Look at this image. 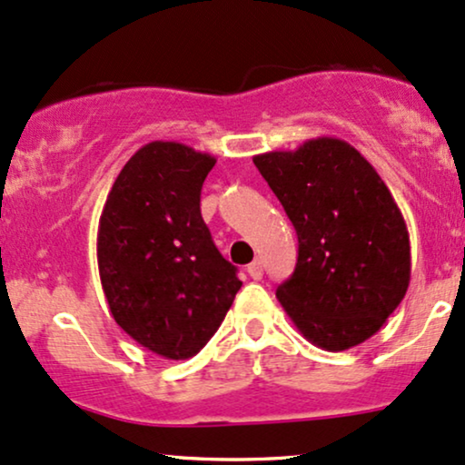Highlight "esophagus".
<instances>
[{
	"mask_svg": "<svg viewBox=\"0 0 465 465\" xmlns=\"http://www.w3.org/2000/svg\"><path fill=\"white\" fill-rule=\"evenodd\" d=\"M247 272H249V277L253 279V282H260L262 275H264V268H262L260 262H253V264L247 266Z\"/></svg>",
	"mask_w": 465,
	"mask_h": 465,
	"instance_id": "1",
	"label": "esophagus"
}]
</instances>
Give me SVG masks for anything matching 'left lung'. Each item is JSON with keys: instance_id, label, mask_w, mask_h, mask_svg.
<instances>
[{"instance_id": "obj_1", "label": "left lung", "mask_w": 465, "mask_h": 465, "mask_svg": "<svg viewBox=\"0 0 465 465\" xmlns=\"http://www.w3.org/2000/svg\"><path fill=\"white\" fill-rule=\"evenodd\" d=\"M253 164L296 229L299 257L277 299L324 351L361 344L388 321L411 277L405 218L379 173L346 141L321 136Z\"/></svg>"}]
</instances>
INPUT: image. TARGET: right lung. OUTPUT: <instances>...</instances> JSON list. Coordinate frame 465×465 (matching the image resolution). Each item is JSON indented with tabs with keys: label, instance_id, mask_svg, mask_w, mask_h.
Instances as JSON below:
<instances>
[{
	"label": "right lung",
	"instance_id": "add662e5",
	"mask_svg": "<svg viewBox=\"0 0 465 465\" xmlns=\"http://www.w3.org/2000/svg\"><path fill=\"white\" fill-rule=\"evenodd\" d=\"M216 164L182 143L153 141L127 160L105 199L97 264L110 314L151 353L197 355L242 286L201 218Z\"/></svg>",
	"mask_w": 465,
	"mask_h": 465
}]
</instances>
